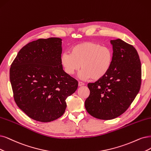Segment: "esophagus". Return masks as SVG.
<instances>
[{"label": "esophagus", "mask_w": 151, "mask_h": 151, "mask_svg": "<svg viewBox=\"0 0 151 151\" xmlns=\"http://www.w3.org/2000/svg\"><path fill=\"white\" fill-rule=\"evenodd\" d=\"M83 85H84V83H83V82H81V81H79V82H78V86H83Z\"/></svg>", "instance_id": "esophagus-1"}]
</instances>
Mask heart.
Masks as SVG:
<instances>
[{
  "label": "heart",
  "mask_w": 151,
  "mask_h": 151,
  "mask_svg": "<svg viewBox=\"0 0 151 151\" xmlns=\"http://www.w3.org/2000/svg\"><path fill=\"white\" fill-rule=\"evenodd\" d=\"M113 59V50L110 48L92 42H84L73 47L70 53L61 54L60 61L67 75H74L81 68V79L91 78L98 80L108 73Z\"/></svg>",
  "instance_id": "b5f03b06"
}]
</instances>
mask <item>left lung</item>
I'll return each mask as SVG.
<instances>
[{
    "label": "left lung",
    "instance_id": "1",
    "mask_svg": "<svg viewBox=\"0 0 151 151\" xmlns=\"http://www.w3.org/2000/svg\"><path fill=\"white\" fill-rule=\"evenodd\" d=\"M114 59L109 71L102 78L88 83L90 95L85 106L94 118L109 120L123 114L140 90L141 64L131 45L118 38L111 40Z\"/></svg>",
    "mask_w": 151,
    "mask_h": 151
}]
</instances>
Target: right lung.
<instances>
[{"label":"right lung","instance_id":"add662e5","mask_svg":"<svg viewBox=\"0 0 151 151\" xmlns=\"http://www.w3.org/2000/svg\"><path fill=\"white\" fill-rule=\"evenodd\" d=\"M61 39L40 38L19 52L10 68V80L18 107L37 121L47 122L62 116L66 99L78 83L63 70Z\"/></svg>","mask_w":151,"mask_h":151}]
</instances>
